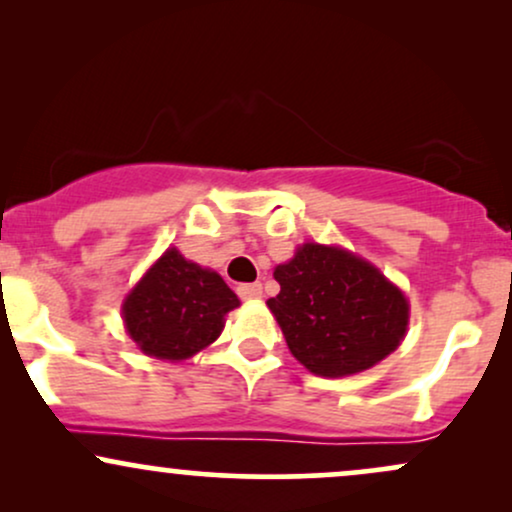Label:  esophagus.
Masks as SVG:
<instances>
[{"label": "esophagus", "mask_w": 512, "mask_h": 512, "mask_svg": "<svg viewBox=\"0 0 512 512\" xmlns=\"http://www.w3.org/2000/svg\"><path fill=\"white\" fill-rule=\"evenodd\" d=\"M238 296L243 298V301H257V298L262 296V284H240L238 286Z\"/></svg>", "instance_id": "obj_1"}]
</instances>
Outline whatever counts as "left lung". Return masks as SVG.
Returning <instances> with one entry per match:
<instances>
[{
  "instance_id": "8db88e82",
  "label": "left lung",
  "mask_w": 512,
  "mask_h": 512,
  "mask_svg": "<svg viewBox=\"0 0 512 512\" xmlns=\"http://www.w3.org/2000/svg\"><path fill=\"white\" fill-rule=\"evenodd\" d=\"M274 279L281 291L267 301L269 310L291 354L322 378L373 368L407 334L404 293L354 252L303 243Z\"/></svg>"
}]
</instances>
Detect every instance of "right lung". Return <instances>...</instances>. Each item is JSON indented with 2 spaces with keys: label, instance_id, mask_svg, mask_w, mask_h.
Instances as JSON below:
<instances>
[{
  "label": "right lung",
  "instance_id": "1",
  "mask_svg": "<svg viewBox=\"0 0 512 512\" xmlns=\"http://www.w3.org/2000/svg\"><path fill=\"white\" fill-rule=\"evenodd\" d=\"M238 296L211 269L168 248L122 303L127 334L146 356L185 361L219 339Z\"/></svg>",
  "mask_w": 512,
  "mask_h": 512
}]
</instances>
